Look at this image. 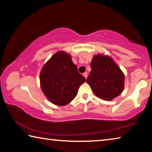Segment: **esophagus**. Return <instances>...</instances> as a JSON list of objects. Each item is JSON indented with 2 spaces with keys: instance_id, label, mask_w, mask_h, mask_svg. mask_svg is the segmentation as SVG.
I'll return each instance as SVG.
<instances>
[{
  "instance_id": "obj_1",
  "label": "esophagus",
  "mask_w": 152,
  "mask_h": 152,
  "mask_svg": "<svg viewBox=\"0 0 152 152\" xmlns=\"http://www.w3.org/2000/svg\"><path fill=\"white\" fill-rule=\"evenodd\" d=\"M83 76H84V78H87V76H88V74H87V72H84V73L83 74Z\"/></svg>"
}]
</instances>
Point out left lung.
I'll use <instances>...</instances> for the list:
<instances>
[{
    "mask_svg": "<svg viewBox=\"0 0 152 152\" xmlns=\"http://www.w3.org/2000/svg\"><path fill=\"white\" fill-rule=\"evenodd\" d=\"M91 66L86 82L96 96L111 101L121 94L124 88L125 76L111 58L102 54L94 56Z\"/></svg>",
    "mask_w": 152,
    "mask_h": 152,
    "instance_id": "1",
    "label": "left lung"
}]
</instances>
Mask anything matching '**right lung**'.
Wrapping results in <instances>:
<instances>
[{
    "instance_id": "right-lung-1",
    "label": "right lung",
    "mask_w": 152,
    "mask_h": 152,
    "mask_svg": "<svg viewBox=\"0 0 152 152\" xmlns=\"http://www.w3.org/2000/svg\"><path fill=\"white\" fill-rule=\"evenodd\" d=\"M71 56L64 51L56 53L42 69L41 88L49 101L58 106L70 103L86 79L80 74Z\"/></svg>"
}]
</instances>
